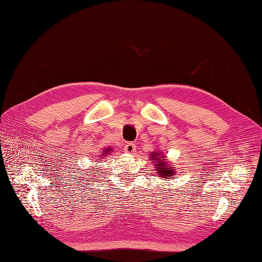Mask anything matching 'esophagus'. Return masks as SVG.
I'll use <instances>...</instances> for the list:
<instances>
[{
  "instance_id": "esophagus-1",
  "label": "esophagus",
  "mask_w": 262,
  "mask_h": 262,
  "mask_svg": "<svg viewBox=\"0 0 262 262\" xmlns=\"http://www.w3.org/2000/svg\"><path fill=\"white\" fill-rule=\"evenodd\" d=\"M124 150L127 154H134L136 151V145L133 143H128L124 146Z\"/></svg>"
}]
</instances>
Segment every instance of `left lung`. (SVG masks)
Segmentation results:
<instances>
[{"label":"left lung","mask_w":262,"mask_h":262,"mask_svg":"<svg viewBox=\"0 0 262 262\" xmlns=\"http://www.w3.org/2000/svg\"><path fill=\"white\" fill-rule=\"evenodd\" d=\"M150 161H153V165L155 167V171L157 173V176L159 178H162L163 180H167L168 178H172L173 175H175L176 169L175 167L171 166L166 161L167 156L162 155V151L160 150H155L151 151L149 154Z\"/></svg>","instance_id":"obj_1"}]
</instances>
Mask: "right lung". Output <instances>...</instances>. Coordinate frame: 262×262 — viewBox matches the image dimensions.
I'll return each mask as SVG.
<instances>
[{
	"label": "right lung",
	"instance_id": "obj_1",
	"mask_svg": "<svg viewBox=\"0 0 262 262\" xmlns=\"http://www.w3.org/2000/svg\"><path fill=\"white\" fill-rule=\"evenodd\" d=\"M113 149L114 148H112V147H107V148H103V149H101L100 150V156H98V159H100V160H102V157H103V159H105V157L109 154V153H111V151H113ZM99 160V161H100Z\"/></svg>",
	"mask_w": 262,
	"mask_h": 262
}]
</instances>
